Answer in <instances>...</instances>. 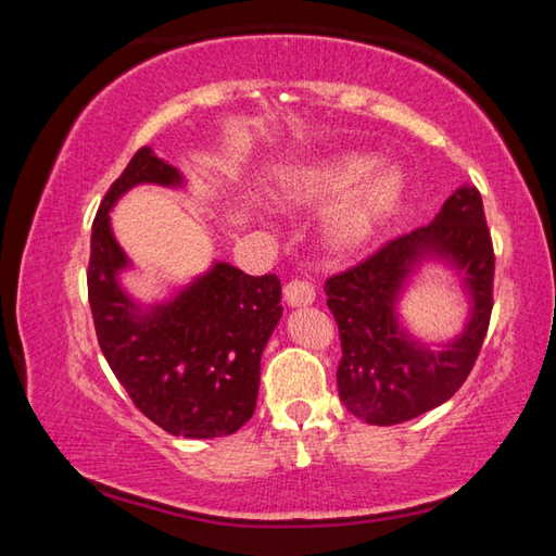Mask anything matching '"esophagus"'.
I'll use <instances>...</instances> for the list:
<instances>
[{
    "instance_id": "1",
    "label": "esophagus",
    "mask_w": 556,
    "mask_h": 556,
    "mask_svg": "<svg viewBox=\"0 0 556 556\" xmlns=\"http://www.w3.org/2000/svg\"><path fill=\"white\" fill-rule=\"evenodd\" d=\"M314 299H316V289L308 285V281L291 279L285 287V301L289 306H308L314 304Z\"/></svg>"
}]
</instances>
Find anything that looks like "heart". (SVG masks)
<instances>
[{
    "mask_svg": "<svg viewBox=\"0 0 556 556\" xmlns=\"http://www.w3.org/2000/svg\"><path fill=\"white\" fill-rule=\"evenodd\" d=\"M407 193L400 166L380 164L365 152L331 154L299 164L275 184V201L289 208L326 203L342 195L324 218V240L333 252H355L368 244Z\"/></svg>",
    "mask_w": 556,
    "mask_h": 556,
    "instance_id": "1",
    "label": "heart"
}]
</instances>
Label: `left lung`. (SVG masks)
Returning a JSON list of instances; mask_svg holds the SVG:
<instances>
[{"label":"left lung","instance_id":"1","mask_svg":"<svg viewBox=\"0 0 556 556\" xmlns=\"http://www.w3.org/2000/svg\"><path fill=\"white\" fill-rule=\"evenodd\" d=\"M425 261H444L462 277L471 308L465 331L441 349L401 326L396 304ZM493 242L476 186H460L437 218L390 240L361 265L326 281L341 333L338 394L368 425H400L454 397L473 368L493 308Z\"/></svg>","mask_w":556,"mask_h":556}]
</instances>
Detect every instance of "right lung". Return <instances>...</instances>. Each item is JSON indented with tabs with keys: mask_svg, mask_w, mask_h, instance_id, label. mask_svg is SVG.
<instances>
[{
	"mask_svg": "<svg viewBox=\"0 0 556 556\" xmlns=\"http://www.w3.org/2000/svg\"><path fill=\"white\" fill-rule=\"evenodd\" d=\"M142 184L186 186L176 166L142 147L100 203L88 296L102 355L137 409L168 434H235L255 412L260 357L281 318V281L213 262L166 301L139 304L119 285L131 262L112 235L110 211Z\"/></svg>",
	"mask_w": 556,
	"mask_h": 556,
	"instance_id": "obj_1",
	"label": "right lung"
}]
</instances>
